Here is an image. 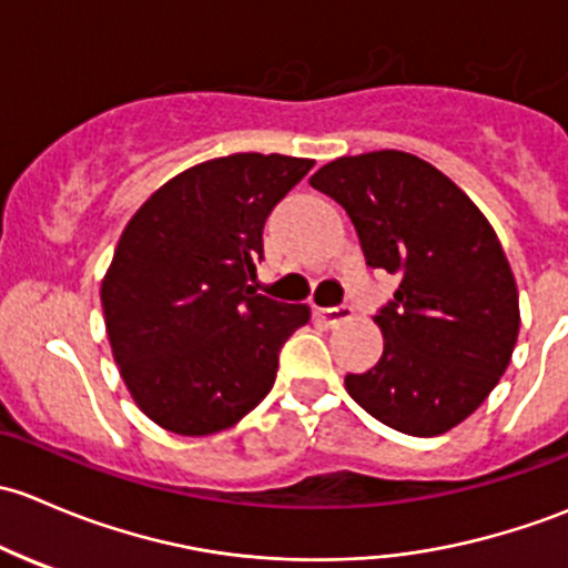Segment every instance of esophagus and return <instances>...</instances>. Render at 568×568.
Here are the masks:
<instances>
[{"mask_svg": "<svg viewBox=\"0 0 568 568\" xmlns=\"http://www.w3.org/2000/svg\"><path fill=\"white\" fill-rule=\"evenodd\" d=\"M353 306H333V308H317V317L323 320L327 325H338V323H347L353 320Z\"/></svg>", "mask_w": 568, "mask_h": 568, "instance_id": "1", "label": "esophagus"}]
</instances>
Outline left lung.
Masks as SVG:
<instances>
[{
    "instance_id": "8db88e82",
    "label": "left lung",
    "mask_w": 568,
    "mask_h": 568,
    "mask_svg": "<svg viewBox=\"0 0 568 568\" xmlns=\"http://www.w3.org/2000/svg\"><path fill=\"white\" fill-rule=\"evenodd\" d=\"M308 183L347 210L366 262L402 276L374 317L383 355L344 388L405 435L454 429L493 394L519 333L517 282L493 224L440 169L402 150L336 158Z\"/></svg>"
}]
</instances>
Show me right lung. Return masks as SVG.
Returning <instances> with one entry per match:
<instances>
[{
	"mask_svg": "<svg viewBox=\"0 0 568 568\" xmlns=\"http://www.w3.org/2000/svg\"><path fill=\"white\" fill-rule=\"evenodd\" d=\"M312 158L235 153L163 183L122 230L101 282L111 355L136 407L185 437L230 429L278 372L306 303L251 290L262 226Z\"/></svg>",
	"mask_w": 568,
	"mask_h": 568,
	"instance_id": "right-lung-1",
	"label": "right lung"
}]
</instances>
